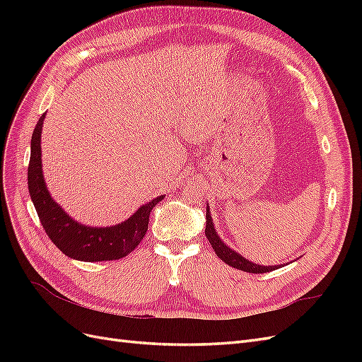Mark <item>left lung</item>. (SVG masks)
<instances>
[{"mask_svg":"<svg viewBox=\"0 0 362 362\" xmlns=\"http://www.w3.org/2000/svg\"><path fill=\"white\" fill-rule=\"evenodd\" d=\"M206 226H205V235L208 238V242L213 246L216 255L221 258L223 262H226L228 266H231L234 269L243 270V272H249V273H266V272H272L276 270L281 266H261V264H255L246 258H243L240 254H237L235 250H233L229 246H226L221 237L217 235L214 225H213V218L210 214V206H206Z\"/></svg>","mask_w":362,"mask_h":362,"instance_id":"1","label":"left lung"}]
</instances>
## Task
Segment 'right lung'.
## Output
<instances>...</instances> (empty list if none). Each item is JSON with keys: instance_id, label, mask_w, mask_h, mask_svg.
I'll list each match as a JSON object with an SVG mask.
<instances>
[{"instance_id": "obj_1", "label": "right lung", "mask_w": 362, "mask_h": 362, "mask_svg": "<svg viewBox=\"0 0 362 362\" xmlns=\"http://www.w3.org/2000/svg\"><path fill=\"white\" fill-rule=\"evenodd\" d=\"M43 119L45 115L40 116L31 136L28 192L47 235L64 255L78 261H113L127 257L145 237L149 214L163 196H157L156 199L141 205L128 221L115 226L90 228L75 222L51 198L43 180L40 151Z\"/></svg>"}]
</instances>
